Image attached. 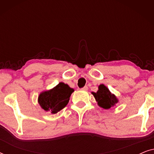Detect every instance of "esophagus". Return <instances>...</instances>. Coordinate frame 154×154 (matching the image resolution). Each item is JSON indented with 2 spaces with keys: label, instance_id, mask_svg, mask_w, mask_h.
I'll return each mask as SVG.
<instances>
[{
  "label": "esophagus",
  "instance_id": "1",
  "mask_svg": "<svg viewBox=\"0 0 154 154\" xmlns=\"http://www.w3.org/2000/svg\"><path fill=\"white\" fill-rule=\"evenodd\" d=\"M88 89V86H85V87H83V88H81V90H83V91H87Z\"/></svg>",
  "mask_w": 154,
  "mask_h": 154
}]
</instances>
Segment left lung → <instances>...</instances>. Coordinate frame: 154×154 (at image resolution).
Returning a JSON list of instances; mask_svg holds the SVG:
<instances>
[{
  "mask_svg": "<svg viewBox=\"0 0 154 154\" xmlns=\"http://www.w3.org/2000/svg\"><path fill=\"white\" fill-rule=\"evenodd\" d=\"M92 94L95 98L98 106L104 109H109L111 107L116 106V104L119 102L116 96L114 94L111 93L109 88L104 84L99 85L97 92H92Z\"/></svg>",
  "mask_w": 154,
  "mask_h": 154,
  "instance_id": "obj_1",
  "label": "left lung"
}]
</instances>
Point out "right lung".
Returning <instances> with one entry per match:
<instances>
[{
	"instance_id": "add662e5",
	"label": "right lung",
	"mask_w": 154,
	"mask_h": 154,
	"mask_svg": "<svg viewBox=\"0 0 154 154\" xmlns=\"http://www.w3.org/2000/svg\"><path fill=\"white\" fill-rule=\"evenodd\" d=\"M73 92V88L61 82L52 89L41 92L38 102L43 110L54 114L66 106Z\"/></svg>"
}]
</instances>
